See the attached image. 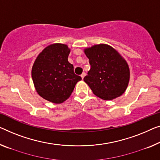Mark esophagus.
<instances>
[{"label":"esophagus","mask_w":160,"mask_h":160,"mask_svg":"<svg viewBox=\"0 0 160 160\" xmlns=\"http://www.w3.org/2000/svg\"><path fill=\"white\" fill-rule=\"evenodd\" d=\"M80 76H81V78H82V79H83V78H84V77L85 76V72H83V73L82 74V75H81Z\"/></svg>","instance_id":"34e87169"}]
</instances>
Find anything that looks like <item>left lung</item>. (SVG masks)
Here are the masks:
<instances>
[{"label":"left lung","instance_id":"left-lung-1","mask_svg":"<svg viewBox=\"0 0 160 160\" xmlns=\"http://www.w3.org/2000/svg\"><path fill=\"white\" fill-rule=\"evenodd\" d=\"M90 70L84 81L96 96L111 101L121 96L127 88L130 70L126 61L108 44H100L84 49Z\"/></svg>","mask_w":160,"mask_h":160}]
</instances>
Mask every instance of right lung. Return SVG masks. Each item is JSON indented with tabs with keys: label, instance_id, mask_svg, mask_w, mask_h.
I'll return each mask as SVG.
<instances>
[{
	"label": "right lung",
	"instance_id": "add662e5",
	"mask_svg": "<svg viewBox=\"0 0 160 160\" xmlns=\"http://www.w3.org/2000/svg\"><path fill=\"white\" fill-rule=\"evenodd\" d=\"M70 49L68 45L52 44L43 49L32 70L35 89L40 96L54 103L65 101L72 94L76 83L82 80L74 73L68 62Z\"/></svg>",
	"mask_w": 160,
	"mask_h": 160
}]
</instances>
